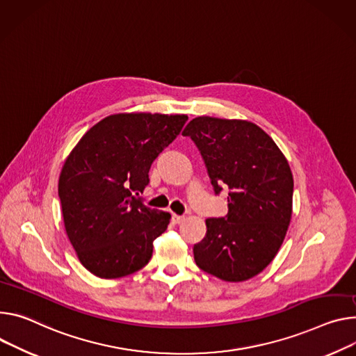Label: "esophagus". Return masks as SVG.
<instances>
[{"mask_svg": "<svg viewBox=\"0 0 356 356\" xmlns=\"http://www.w3.org/2000/svg\"><path fill=\"white\" fill-rule=\"evenodd\" d=\"M172 221L175 222V224H180L181 221H184V216H179V214H173L172 216Z\"/></svg>", "mask_w": 356, "mask_h": 356, "instance_id": "34e87169", "label": "esophagus"}]
</instances>
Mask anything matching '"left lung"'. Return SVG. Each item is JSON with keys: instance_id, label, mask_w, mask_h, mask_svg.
Returning a JSON list of instances; mask_svg holds the SVG:
<instances>
[{"instance_id": "obj_1", "label": "left lung", "mask_w": 356, "mask_h": 356, "mask_svg": "<svg viewBox=\"0 0 356 356\" xmlns=\"http://www.w3.org/2000/svg\"><path fill=\"white\" fill-rule=\"evenodd\" d=\"M183 135L199 147L216 195L229 188V213L206 220V237L193 247L195 261L222 281H247L274 260L285 238L294 191L288 160L248 120L199 116Z\"/></svg>"}]
</instances>
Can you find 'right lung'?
Masks as SVG:
<instances>
[{
  "label": "right lung",
  "mask_w": 356,
  "mask_h": 356,
  "mask_svg": "<svg viewBox=\"0 0 356 356\" xmlns=\"http://www.w3.org/2000/svg\"><path fill=\"white\" fill-rule=\"evenodd\" d=\"M187 115L115 113L92 126L67 157L58 195L63 225L81 264L111 280L134 274L152 257L172 216L136 196L153 160L180 134Z\"/></svg>",
  "instance_id": "right-lung-1"
}]
</instances>
